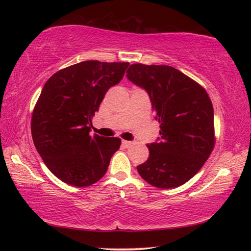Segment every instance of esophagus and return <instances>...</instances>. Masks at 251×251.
Masks as SVG:
<instances>
[{"label": "esophagus", "mask_w": 251, "mask_h": 251, "mask_svg": "<svg viewBox=\"0 0 251 251\" xmlns=\"http://www.w3.org/2000/svg\"><path fill=\"white\" fill-rule=\"evenodd\" d=\"M131 144H133V143L129 142V141H123V142H122V145L124 146V147H126V148L129 147V146L131 145Z\"/></svg>", "instance_id": "esophagus-1"}]
</instances>
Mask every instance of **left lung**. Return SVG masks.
<instances>
[{
    "label": "left lung",
    "mask_w": 251,
    "mask_h": 251,
    "mask_svg": "<svg viewBox=\"0 0 251 251\" xmlns=\"http://www.w3.org/2000/svg\"><path fill=\"white\" fill-rule=\"evenodd\" d=\"M127 78L147 91L159 123L160 141L147 145L150 157L138 174L157 188L184 185L214 150V108L196 80L168 65L131 64Z\"/></svg>",
    "instance_id": "1"
}]
</instances>
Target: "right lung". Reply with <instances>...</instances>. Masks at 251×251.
Returning a JSON list of instances; mask_svg holds the SVG:
<instances>
[{"label": "right lung", "mask_w": 251, "mask_h": 251, "mask_svg": "<svg viewBox=\"0 0 251 251\" xmlns=\"http://www.w3.org/2000/svg\"><path fill=\"white\" fill-rule=\"evenodd\" d=\"M129 63L85 61L56 72L34 106L31 131L46 166L65 184L87 187L107 172L121 138L90 135L92 120Z\"/></svg>", "instance_id": "obj_1"}]
</instances>
